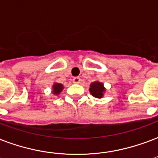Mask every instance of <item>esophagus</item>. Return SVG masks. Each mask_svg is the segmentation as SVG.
Wrapping results in <instances>:
<instances>
[{
    "label": "esophagus",
    "mask_w": 158,
    "mask_h": 158,
    "mask_svg": "<svg viewBox=\"0 0 158 158\" xmlns=\"http://www.w3.org/2000/svg\"><path fill=\"white\" fill-rule=\"evenodd\" d=\"M81 81V78L78 77H76L73 78V82L74 83H80Z\"/></svg>",
    "instance_id": "1"
}]
</instances>
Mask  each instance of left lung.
I'll list each match as a JSON object with an SVG mask.
<instances>
[{
    "instance_id": "obj_1",
    "label": "left lung",
    "mask_w": 158,
    "mask_h": 158,
    "mask_svg": "<svg viewBox=\"0 0 158 158\" xmlns=\"http://www.w3.org/2000/svg\"><path fill=\"white\" fill-rule=\"evenodd\" d=\"M105 91V88L103 86L102 83L95 81L91 84V88H90V92L93 97L97 98H102L103 96V92Z\"/></svg>"
}]
</instances>
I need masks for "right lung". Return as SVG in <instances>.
<instances>
[{"instance_id":"right-lung-1","label":"right lung","mask_w":158,"mask_h":158,"mask_svg":"<svg viewBox=\"0 0 158 158\" xmlns=\"http://www.w3.org/2000/svg\"><path fill=\"white\" fill-rule=\"evenodd\" d=\"M62 89H63V86L61 84L55 83L53 85V93L56 95H58L61 92Z\"/></svg>"}]
</instances>
